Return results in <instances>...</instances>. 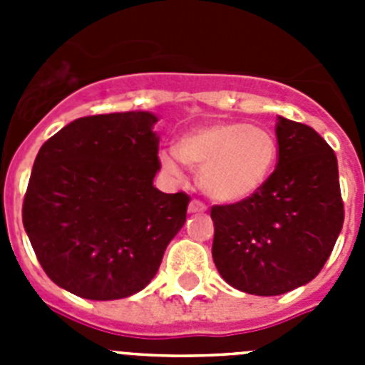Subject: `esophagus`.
Here are the masks:
<instances>
[{
    "instance_id": "obj_1",
    "label": "esophagus",
    "mask_w": 365,
    "mask_h": 365,
    "mask_svg": "<svg viewBox=\"0 0 365 365\" xmlns=\"http://www.w3.org/2000/svg\"><path fill=\"white\" fill-rule=\"evenodd\" d=\"M188 212L190 214H202V212H206V205L205 202L197 201V199H193L188 206Z\"/></svg>"
}]
</instances>
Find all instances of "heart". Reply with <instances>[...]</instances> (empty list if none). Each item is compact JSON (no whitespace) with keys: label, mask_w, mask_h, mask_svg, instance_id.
Returning a JSON list of instances; mask_svg holds the SVG:
<instances>
[{"label":"heart","mask_w":365,"mask_h":365,"mask_svg":"<svg viewBox=\"0 0 365 365\" xmlns=\"http://www.w3.org/2000/svg\"><path fill=\"white\" fill-rule=\"evenodd\" d=\"M159 159L168 175H182L185 163L199 170V186L208 197L237 202L265 186L278 160V143L261 125L210 122L186 133L175 151H160Z\"/></svg>","instance_id":"b5f03b06"}]
</instances>
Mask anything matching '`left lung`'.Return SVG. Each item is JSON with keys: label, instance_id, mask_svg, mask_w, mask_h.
Wrapping results in <instances>:
<instances>
[{"label": "left lung", "instance_id": "8db88e82", "mask_svg": "<svg viewBox=\"0 0 365 365\" xmlns=\"http://www.w3.org/2000/svg\"><path fill=\"white\" fill-rule=\"evenodd\" d=\"M278 163L265 186L234 205L212 206V257L222 279L278 296L314 279L344 225L333 148L312 128L278 117Z\"/></svg>", "mask_w": 365, "mask_h": 365}]
</instances>
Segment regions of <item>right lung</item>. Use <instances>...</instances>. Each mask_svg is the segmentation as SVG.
Here are the masks:
<instances>
[{
	"label": "right lung",
	"mask_w": 365,
	"mask_h": 365,
	"mask_svg": "<svg viewBox=\"0 0 365 365\" xmlns=\"http://www.w3.org/2000/svg\"><path fill=\"white\" fill-rule=\"evenodd\" d=\"M157 117L76 118L45 140L24 199V227L45 274L87 299L128 298L153 279L186 221L190 195L153 186Z\"/></svg>",
	"instance_id": "right-lung-1"
}]
</instances>
